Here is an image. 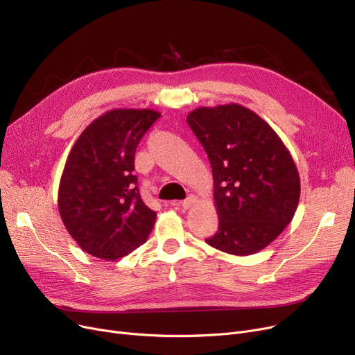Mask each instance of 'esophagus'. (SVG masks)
Wrapping results in <instances>:
<instances>
[{
    "mask_svg": "<svg viewBox=\"0 0 355 355\" xmlns=\"http://www.w3.org/2000/svg\"><path fill=\"white\" fill-rule=\"evenodd\" d=\"M197 201H198V198L196 196H189L187 200H184V201H173L171 204H173V206H181L182 209H190L191 206H194Z\"/></svg>",
    "mask_w": 355,
    "mask_h": 355,
    "instance_id": "1",
    "label": "esophagus"
}]
</instances>
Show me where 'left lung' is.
<instances>
[{"label": "left lung", "mask_w": 355, "mask_h": 355, "mask_svg": "<svg viewBox=\"0 0 355 355\" xmlns=\"http://www.w3.org/2000/svg\"><path fill=\"white\" fill-rule=\"evenodd\" d=\"M187 122L211 164L218 230L207 243L249 256L292 221L301 196L295 161L272 126L239 103L201 106Z\"/></svg>", "instance_id": "8db88e82"}]
</instances>
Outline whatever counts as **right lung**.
<instances>
[{"instance_id":"1","label":"right lung","mask_w":355,"mask_h":355,"mask_svg":"<svg viewBox=\"0 0 355 355\" xmlns=\"http://www.w3.org/2000/svg\"><path fill=\"white\" fill-rule=\"evenodd\" d=\"M154 109L119 107L92 121L67 157L58 206L86 253L116 260L144 245L157 213L145 206L134 175L135 149L158 118Z\"/></svg>"}]
</instances>
